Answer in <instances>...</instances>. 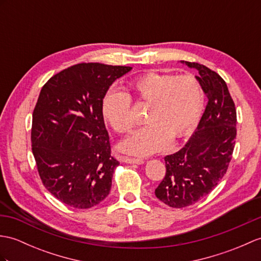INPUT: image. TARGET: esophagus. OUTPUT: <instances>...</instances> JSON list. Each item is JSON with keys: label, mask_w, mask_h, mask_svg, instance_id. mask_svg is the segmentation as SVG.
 Returning a JSON list of instances; mask_svg holds the SVG:
<instances>
[{"label": "esophagus", "mask_w": 261, "mask_h": 261, "mask_svg": "<svg viewBox=\"0 0 261 261\" xmlns=\"http://www.w3.org/2000/svg\"><path fill=\"white\" fill-rule=\"evenodd\" d=\"M122 161L125 162V163H135V165H142V163H144L143 159L131 158V156H123Z\"/></svg>", "instance_id": "34e87169"}]
</instances>
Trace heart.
I'll list each match as a JSON object with an SVG mask.
<instances>
[{"label": "heart", "mask_w": 261, "mask_h": 261, "mask_svg": "<svg viewBox=\"0 0 261 261\" xmlns=\"http://www.w3.org/2000/svg\"><path fill=\"white\" fill-rule=\"evenodd\" d=\"M130 94L111 89L101 103L102 116L119 133H128L135 126L132 101L147 105L145 124L121 142V150L132 154L148 155L165 149L189 135L196 128L203 110L204 93L193 74L175 75L147 72L128 83Z\"/></svg>", "instance_id": "b5f03b06"}]
</instances>
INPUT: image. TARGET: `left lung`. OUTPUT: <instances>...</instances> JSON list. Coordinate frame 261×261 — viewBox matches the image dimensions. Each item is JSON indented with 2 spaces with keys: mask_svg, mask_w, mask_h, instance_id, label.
Here are the masks:
<instances>
[{
  "mask_svg": "<svg viewBox=\"0 0 261 261\" xmlns=\"http://www.w3.org/2000/svg\"><path fill=\"white\" fill-rule=\"evenodd\" d=\"M182 63L198 71L208 103L189 141L165 156L166 174L154 193L172 208L191 205L214 190L228 170L237 136V112L225 80L203 64Z\"/></svg>",
  "mask_w": 261,
  "mask_h": 261,
  "instance_id": "8db88e82",
  "label": "left lung"
}]
</instances>
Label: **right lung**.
I'll return each instance as SVG.
<instances>
[{
	"mask_svg": "<svg viewBox=\"0 0 261 261\" xmlns=\"http://www.w3.org/2000/svg\"><path fill=\"white\" fill-rule=\"evenodd\" d=\"M131 69L75 64L41 90L32 116V152L42 184L72 208L93 207L110 192L119 161L111 155L101 103L111 84Z\"/></svg>",
	"mask_w": 261,
	"mask_h": 261,
	"instance_id": "right-lung-1",
	"label": "right lung"
}]
</instances>
